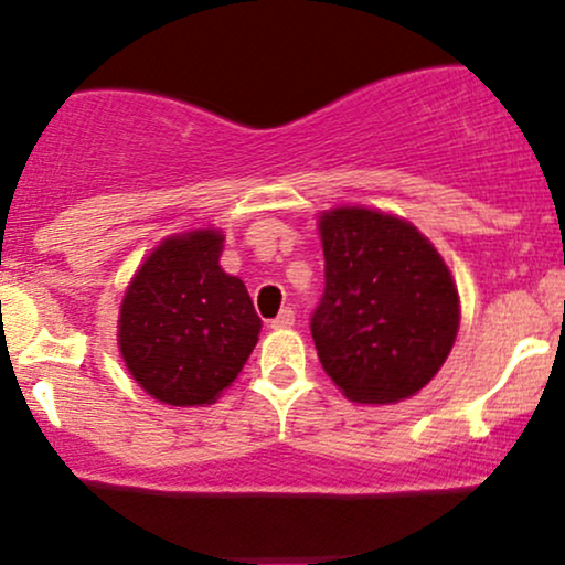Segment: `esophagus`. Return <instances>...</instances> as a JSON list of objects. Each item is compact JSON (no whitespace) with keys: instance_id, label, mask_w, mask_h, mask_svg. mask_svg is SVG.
Listing matches in <instances>:
<instances>
[{"instance_id":"obj_1","label":"esophagus","mask_w":565,"mask_h":565,"mask_svg":"<svg viewBox=\"0 0 565 565\" xmlns=\"http://www.w3.org/2000/svg\"><path fill=\"white\" fill-rule=\"evenodd\" d=\"M291 323H295V310H291V308H284L281 313L276 316V319H270V321H268V327H270V329H289Z\"/></svg>"}]
</instances>
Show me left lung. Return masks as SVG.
Listing matches in <instances>:
<instances>
[{"instance_id":"left-lung-1","label":"left lung","mask_w":565,"mask_h":565,"mask_svg":"<svg viewBox=\"0 0 565 565\" xmlns=\"http://www.w3.org/2000/svg\"><path fill=\"white\" fill-rule=\"evenodd\" d=\"M323 297L310 319L323 372L355 404H395L438 374L459 295L436 246L406 220L337 206L319 217Z\"/></svg>"}]
</instances>
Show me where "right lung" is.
Wrapping results in <instances>:
<instances>
[{
    "instance_id": "right-lung-1",
    "label": "right lung",
    "mask_w": 565,
    "mask_h": 565,
    "mask_svg": "<svg viewBox=\"0 0 565 565\" xmlns=\"http://www.w3.org/2000/svg\"><path fill=\"white\" fill-rule=\"evenodd\" d=\"M223 242L215 228L164 238L125 291L121 359L161 404H212L257 345L263 321L242 278L220 268Z\"/></svg>"
}]
</instances>
